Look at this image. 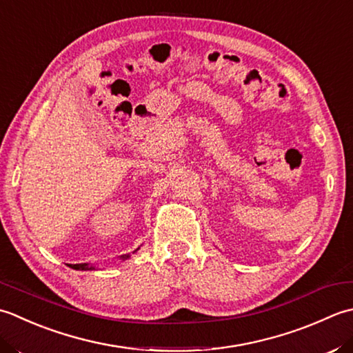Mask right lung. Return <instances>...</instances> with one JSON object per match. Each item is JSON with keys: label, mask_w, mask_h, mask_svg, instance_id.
Wrapping results in <instances>:
<instances>
[{"label": "right lung", "mask_w": 353, "mask_h": 353, "mask_svg": "<svg viewBox=\"0 0 353 353\" xmlns=\"http://www.w3.org/2000/svg\"><path fill=\"white\" fill-rule=\"evenodd\" d=\"M137 250H139V248H137ZM135 251H134V253H135ZM129 256H131V254H123V256H120V259H123V261H125V259H128ZM68 267H71L73 270H81V271L94 270V267H92V265H88V263H76V265H68Z\"/></svg>", "instance_id": "obj_1"}]
</instances>
